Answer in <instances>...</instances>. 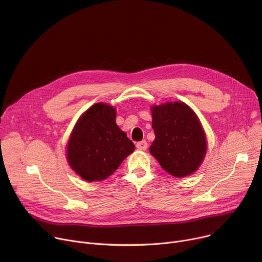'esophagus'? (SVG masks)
<instances>
[{
  "label": "esophagus",
  "instance_id": "esophagus-1",
  "mask_svg": "<svg viewBox=\"0 0 262 262\" xmlns=\"http://www.w3.org/2000/svg\"><path fill=\"white\" fill-rule=\"evenodd\" d=\"M136 147H137L139 150H146V149H147V142H146L145 140L138 142V143L136 144Z\"/></svg>",
  "mask_w": 262,
  "mask_h": 262
}]
</instances>
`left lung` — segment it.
Masks as SVG:
<instances>
[{
	"mask_svg": "<svg viewBox=\"0 0 262 262\" xmlns=\"http://www.w3.org/2000/svg\"><path fill=\"white\" fill-rule=\"evenodd\" d=\"M155 140L149 152L171 176L183 178L194 173L207 149L201 122L187 104L166 102L150 107Z\"/></svg>",
	"mask_w": 262,
	"mask_h": 262,
	"instance_id": "obj_1",
	"label": "left lung"
}]
</instances>
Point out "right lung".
I'll use <instances>...</instances> for the list:
<instances>
[{
	"label": "right lung",
	"instance_id": "add662e5",
	"mask_svg": "<svg viewBox=\"0 0 262 262\" xmlns=\"http://www.w3.org/2000/svg\"><path fill=\"white\" fill-rule=\"evenodd\" d=\"M117 111L107 103H96L78 119L69 136L66 159L87 182L108 178L128 155L134 143L116 123Z\"/></svg>",
	"mask_w": 262,
	"mask_h": 262
}]
</instances>
